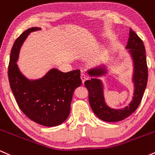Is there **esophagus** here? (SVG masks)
I'll return each instance as SVG.
<instances>
[{
  "label": "esophagus",
  "mask_w": 155,
  "mask_h": 155,
  "mask_svg": "<svg viewBox=\"0 0 155 155\" xmlns=\"http://www.w3.org/2000/svg\"><path fill=\"white\" fill-rule=\"evenodd\" d=\"M87 79V76L86 74H84V73H81V81H82V83H84L85 80Z\"/></svg>",
  "instance_id": "34e87169"
}]
</instances>
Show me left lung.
Returning a JSON list of instances; mask_svg holds the SVG:
<instances>
[{"label":"left lung","instance_id":"8db88e82","mask_svg":"<svg viewBox=\"0 0 155 155\" xmlns=\"http://www.w3.org/2000/svg\"><path fill=\"white\" fill-rule=\"evenodd\" d=\"M126 49L133 62V82L134 84V93L133 100L128 106L120 109L110 108L106 104L104 93V84L102 81L96 77L107 74L104 65L87 71L92 79L84 82V85L89 92V102L95 114L101 120L108 122H114L123 120L137 109L139 106L148 80V68L146 58L145 47L143 41L138 35L130 29L129 38Z\"/></svg>","mask_w":155,"mask_h":155}]
</instances>
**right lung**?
Listing matches in <instances>:
<instances>
[{"mask_svg":"<svg viewBox=\"0 0 155 155\" xmlns=\"http://www.w3.org/2000/svg\"><path fill=\"white\" fill-rule=\"evenodd\" d=\"M39 30L41 28L37 27L29 28L16 39L11 51L8 80L21 111L41 125L54 127L63 123L68 117L73 94L81 85V79L79 70L64 73L52 68L35 80L22 75L17 64L19 50L30 33Z\"/></svg>","mask_w":155,"mask_h":155,"instance_id":"obj_1","label":"right lung"}]
</instances>
